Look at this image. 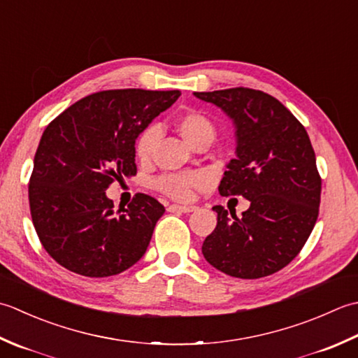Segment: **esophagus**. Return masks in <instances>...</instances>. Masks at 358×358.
Masks as SVG:
<instances>
[{
  "instance_id": "34e87169",
  "label": "esophagus",
  "mask_w": 358,
  "mask_h": 358,
  "mask_svg": "<svg viewBox=\"0 0 358 358\" xmlns=\"http://www.w3.org/2000/svg\"><path fill=\"white\" fill-rule=\"evenodd\" d=\"M196 207L194 206H178V203H173V206L169 207V211H182V213H192V211H194Z\"/></svg>"
}]
</instances>
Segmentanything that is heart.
Returning a JSON list of instances; mask_svg holds the SVG:
<instances>
[{
	"label": "heart",
	"mask_w": 358,
	"mask_h": 358,
	"mask_svg": "<svg viewBox=\"0 0 358 358\" xmlns=\"http://www.w3.org/2000/svg\"><path fill=\"white\" fill-rule=\"evenodd\" d=\"M174 128L179 136L189 145L196 147L202 141H213L215 125L211 120L198 111H187L178 115L174 120ZM160 137V129L156 125H151L143 129L137 137L134 151L141 162H148ZM207 182V176L203 173H171L159 178L156 180V188L164 194L176 201L192 199L194 188H199Z\"/></svg>",
	"instance_id": "obj_1"
}]
</instances>
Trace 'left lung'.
Returning a JSON list of instances; mask_svg holds the SVG:
<instances>
[{
	"label": "left lung",
	"instance_id": "left-lung-1",
	"mask_svg": "<svg viewBox=\"0 0 358 358\" xmlns=\"http://www.w3.org/2000/svg\"><path fill=\"white\" fill-rule=\"evenodd\" d=\"M229 115L235 125L236 159L227 164L221 196H243V216L221 206L216 229L202 253L217 271L255 280L286 267L308 241L318 217L322 178L304 127L268 94L231 87L194 92Z\"/></svg>",
	"mask_w": 358,
	"mask_h": 358
}]
</instances>
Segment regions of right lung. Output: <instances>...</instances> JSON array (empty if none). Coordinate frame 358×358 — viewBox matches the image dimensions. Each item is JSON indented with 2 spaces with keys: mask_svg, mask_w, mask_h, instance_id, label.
<instances>
[{
  "mask_svg": "<svg viewBox=\"0 0 358 358\" xmlns=\"http://www.w3.org/2000/svg\"><path fill=\"white\" fill-rule=\"evenodd\" d=\"M179 91L111 90L76 101L46 127L29 182L32 222L45 250L68 271L103 278L143 257L164 206L137 193L114 210L106 188L136 176V138Z\"/></svg>",
  "mask_w": 358,
  "mask_h": 358,
  "instance_id": "obj_1",
  "label": "right lung"
}]
</instances>
